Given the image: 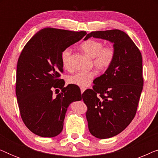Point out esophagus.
I'll return each mask as SVG.
<instances>
[{
  "label": "esophagus",
  "instance_id": "obj_1",
  "mask_svg": "<svg viewBox=\"0 0 158 158\" xmlns=\"http://www.w3.org/2000/svg\"><path fill=\"white\" fill-rule=\"evenodd\" d=\"M85 88H83V87H81V94H83V93L85 91Z\"/></svg>",
  "mask_w": 158,
  "mask_h": 158
}]
</instances>
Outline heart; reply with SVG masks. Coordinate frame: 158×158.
Segmentation results:
<instances>
[{"instance_id":"b5f03b06","label":"heart","mask_w":158,"mask_h":158,"mask_svg":"<svg viewBox=\"0 0 158 158\" xmlns=\"http://www.w3.org/2000/svg\"><path fill=\"white\" fill-rule=\"evenodd\" d=\"M84 52L89 57L94 58L93 62L96 68L100 70H106L110 68L116 57V50L114 47H104L103 42L94 39L85 41L81 44ZM72 49L70 47L64 49L61 53V62L64 68H70V57ZM96 73L94 70L77 72L68 77L69 83L80 87H86L90 83Z\"/></svg>"}]
</instances>
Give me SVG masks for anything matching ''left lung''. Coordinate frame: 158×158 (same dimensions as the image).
Wrapping results in <instances>:
<instances>
[{"mask_svg":"<svg viewBox=\"0 0 158 158\" xmlns=\"http://www.w3.org/2000/svg\"><path fill=\"white\" fill-rule=\"evenodd\" d=\"M92 36L113 43L116 50L110 68L94 80L93 90L83 94L90 134L107 139L124 130L135 117L143 88L142 58L133 41L121 30L92 31L84 40Z\"/></svg>","mask_w":158,"mask_h":158,"instance_id":"8db88e82","label":"left lung"}]
</instances>
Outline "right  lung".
Here are the masks:
<instances>
[{"mask_svg":"<svg viewBox=\"0 0 158 158\" xmlns=\"http://www.w3.org/2000/svg\"><path fill=\"white\" fill-rule=\"evenodd\" d=\"M85 34V31L44 28L34 34L19 56L17 101L23 123L36 135L57 136L63 128L68 106L82 99L81 90L71 84L64 87V81L60 77L63 72L62 52ZM59 88L61 92L53 96V90Z\"/></svg>","mask_w":158,"mask_h":158,"instance_id":"obj_1","label":"right lung"}]
</instances>
